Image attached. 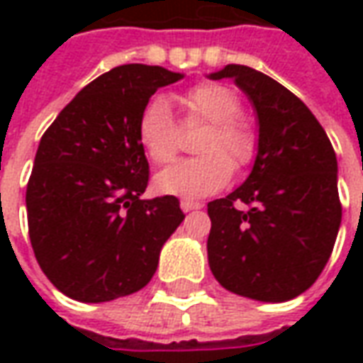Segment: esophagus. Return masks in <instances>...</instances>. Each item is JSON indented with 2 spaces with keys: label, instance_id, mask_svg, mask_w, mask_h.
<instances>
[{
  "label": "esophagus",
  "instance_id": "esophagus-1",
  "mask_svg": "<svg viewBox=\"0 0 363 363\" xmlns=\"http://www.w3.org/2000/svg\"><path fill=\"white\" fill-rule=\"evenodd\" d=\"M202 204L194 202V200H181V210L182 212H192V210H200Z\"/></svg>",
  "mask_w": 363,
  "mask_h": 363
}]
</instances>
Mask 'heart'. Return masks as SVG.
Wrapping results in <instances>:
<instances>
[{
  "label": "heart",
  "instance_id": "obj_1",
  "mask_svg": "<svg viewBox=\"0 0 363 363\" xmlns=\"http://www.w3.org/2000/svg\"><path fill=\"white\" fill-rule=\"evenodd\" d=\"M184 124L206 122L196 142L198 157L184 159L157 174V186L169 194L200 198L223 189L237 169L257 157L259 138L255 128L239 116L241 103L233 91L220 83H198L179 99ZM138 142L153 165L171 163L181 147V130L163 99H153L138 118Z\"/></svg>",
  "mask_w": 363,
  "mask_h": 363
}]
</instances>
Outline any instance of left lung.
<instances>
[{
    "mask_svg": "<svg viewBox=\"0 0 363 363\" xmlns=\"http://www.w3.org/2000/svg\"><path fill=\"white\" fill-rule=\"evenodd\" d=\"M223 77H233L257 111L259 153L247 181L208 204V262L237 296L288 301L315 284L338 235L335 150L313 112L272 77L237 64L210 75Z\"/></svg>",
    "mask_w": 363,
    "mask_h": 363,
    "instance_id": "obj_1",
    "label": "left lung"
}]
</instances>
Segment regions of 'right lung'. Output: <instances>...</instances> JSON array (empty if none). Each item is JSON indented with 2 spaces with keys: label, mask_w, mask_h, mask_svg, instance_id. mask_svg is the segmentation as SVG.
<instances>
[{
  "label": "right lung",
  "mask_w": 363,
  "mask_h": 363,
  "mask_svg": "<svg viewBox=\"0 0 363 363\" xmlns=\"http://www.w3.org/2000/svg\"><path fill=\"white\" fill-rule=\"evenodd\" d=\"M181 77L159 66L112 67L44 132L27 184L28 237L67 297L101 303L147 286L184 220L177 196L142 200L150 163L138 142L143 106Z\"/></svg>",
  "instance_id": "right-lung-1"
}]
</instances>
